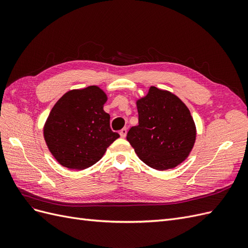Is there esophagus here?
Returning <instances> with one entry per match:
<instances>
[{
  "label": "esophagus",
  "instance_id": "esophagus-1",
  "mask_svg": "<svg viewBox=\"0 0 248 248\" xmlns=\"http://www.w3.org/2000/svg\"><path fill=\"white\" fill-rule=\"evenodd\" d=\"M126 134H127V128H123L121 131H120V136H121V138H125L126 137Z\"/></svg>",
  "mask_w": 248,
  "mask_h": 248
}]
</instances>
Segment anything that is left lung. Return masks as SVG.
<instances>
[{
    "label": "left lung",
    "instance_id": "1",
    "mask_svg": "<svg viewBox=\"0 0 248 248\" xmlns=\"http://www.w3.org/2000/svg\"><path fill=\"white\" fill-rule=\"evenodd\" d=\"M139 125L127 140L139 158L157 170L175 169L192 151L197 127L190 111L178 96L154 86L137 99Z\"/></svg>",
    "mask_w": 248,
    "mask_h": 248
}]
</instances>
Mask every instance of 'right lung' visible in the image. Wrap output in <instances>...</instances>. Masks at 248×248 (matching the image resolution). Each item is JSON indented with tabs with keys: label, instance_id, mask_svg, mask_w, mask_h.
I'll return each instance as SVG.
<instances>
[{
	"label": "right lung",
	"instance_id": "add662e5",
	"mask_svg": "<svg viewBox=\"0 0 248 248\" xmlns=\"http://www.w3.org/2000/svg\"><path fill=\"white\" fill-rule=\"evenodd\" d=\"M108 95L98 86L74 89L60 98L43 126L51 155L62 167L81 170L99 161L118 138L103 106Z\"/></svg>",
	"mask_w": 248,
	"mask_h": 248
}]
</instances>
